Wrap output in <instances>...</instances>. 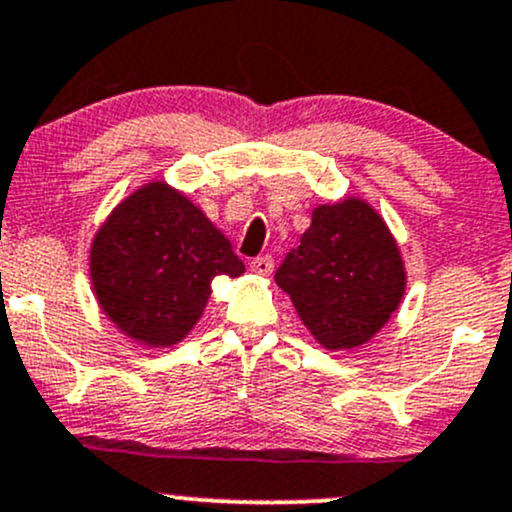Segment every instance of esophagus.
I'll return each mask as SVG.
<instances>
[{"instance_id": "34e87169", "label": "esophagus", "mask_w": 512, "mask_h": 512, "mask_svg": "<svg viewBox=\"0 0 512 512\" xmlns=\"http://www.w3.org/2000/svg\"><path fill=\"white\" fill-rule=\"evenodd\" d=\"M250 269L255 274H260V277H269L274 269V260L272 255H262V257H255V260L250 262Z\"/></svg>"}]
</instances>
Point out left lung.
<instances>
[{
    "label": "left lung",
    "mask_w": 512,
    "mask_h": 512,
    "mask_svg": "<svg viewBox=\"0 0 512 512\" xmlns=\"http://www.w3.org/2000/svg\"><path fill=\"white\" fill-rule=\"evenodd\" d=\"M274 282L320 345L352 350L396 311L406 269L384 218L367 201L345 199L313 209L301 245L284 257Z\"/></svg>",
    "instance_id": "1"
}]
</instances>
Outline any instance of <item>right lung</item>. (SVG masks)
Listing matches in <instances>:
<instances>
[{"mask_svg":"<svg viewBox=\"0 0 512 512\" xmlns=\"http://www.w3.org/2000/svg\"><path fill=\"white\" fill-rule=\"evenodd\" d=\"M243 272L226 235L165 182L145 184L123 199L89 252L101 311L148 347L187 338L204 313L213 279Z\"/></svg>","mask_w":512,"mask_h":512,"instance_id":"right-lung-1","label":"right lung"}]
</instances>
